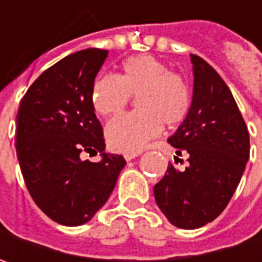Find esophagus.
Wrapping results in <instances>:
<instances>
[{
	"mask_svg": "<svg viewBox=\"0 0 262 262\" xmlns=\"http://www.w3.org/2000/svg\"><path fill=\"white\" fill-rule=\"evenodd\" d=\"M140 156V153H125L124 157H125V160H133V159H136V157Z\"/></svg>",
	"mask_w": 262,
	"mask_h": 262,
	"instance_id": "obj_1",
	"label": "esophagus"
}]
</instances>
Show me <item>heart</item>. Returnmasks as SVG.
I'll list each match as a JSON object with an SVG mask.
<instances>
[{
    "mask_svg": "<svg viewBox=\"0 0 262 262\" xmlns=\"http://www.w3.org/2000/svg\"><path fill=\"white\" fill-rule=\"evenodd\" d=\"M92 105L102 116L121 114L137 97L138 112L118 116L106 126V140L116 151L136 153L157 137L185 121L192 106L186 78L169 70L156 56L134 55L121 64L118 77H99L92 87Z\"/></svg>",
    "mask_w": 262,
    "mask_h": 262,
    "instance_id": "obj_1",
    "label": "heart"
}]
</instances>
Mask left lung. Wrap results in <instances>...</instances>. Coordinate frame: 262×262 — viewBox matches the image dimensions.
Segmentation results:
<instances>
[{
	"instance_id": "left-lung-1",
	"label": "left lung",
	"mask_w": 262,
	"mask_h": 262,
	"mask_svg": "<svg viewBox=\"0 0 262 262\" xmlns=\"http://www.w3.org/2000/svg\"><path fill=\"white\" fill-rule=\"evenodd\" d=\"M191 112L167 140L178 156H188L189 166L178 170L170 163L155 185L157 206L181 229H198L220 216L249 159V133L232 92L203 58L191 55Z\"/></svg>"
}]
</instances>
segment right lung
I'll return each mask as SVG.
<instances>
[{
	"instance_id": "1",
	"label": "right lung",
	"mask_w": 262,
	"mask_h": 262,
	"mask_svg": "<svg viewBox=\"0 0 262 262\" xmlns=\"http://www.w3.org/2000/svg\"><path fill=\"white\" fill-rule=\"evenodd\" d=\"M107 52L83 49L49 67L17 112L15 151L27 191L59 225L87 223L111 196L126 163L121 155L105 153L103 128L90 97ZM83 151L102 152V160L81 161Z\"/></svg>"
}]
</instances>
